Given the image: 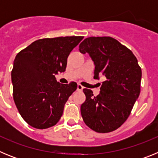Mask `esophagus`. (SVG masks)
I'll use <instances>...</instances> for the list:
<instances>
[{"label": "esophagus", "mask_w": 158, "mask_h": 158, "mask_svg": "<svg viewBox=\"0 0 158 158\" xmlns=\"http://www.w3.org/2000/svg\"><path fill=\"white\" fill-rule=\"evenodd\" d=\"M84 89L83 86L81 85H80V84H78L77 85V91H82Z\"/></svg>", "instance_id": "obj_1"}]
</instances>
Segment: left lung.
I'll return each mask as SVG.
<instances>
[{
    "mask_svg": "<svg viewBox=\"0 0 158 158\" xmlns=\"http://www.w3.org/2000/svg\"><path fill=\"white\" fill-rule=\"evenodd\" d=\"M94 62V78L104 81L94 96L84 89L85 101L81 106L85 123L98 133L118 129L127 119L140 94L142 69L132 51L111 37H89L79 45Z\"/></svg>",
    "mask_w": 158,
    "mask_h": 158,
    "instance_id": "1",
    "label": "left lung"
}]
</instances>
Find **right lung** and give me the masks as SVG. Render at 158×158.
<instances>
[{"mask_svg":"<svg viewBox=\"0 0 158 158\" xmlns=\"http://www.w3.org/2000/svg\"><path fill=\"white\" fill-rule=\"evenodd\" d=\"M82 39L65 36L36 40L15 58L12 70L14 102L30 126L47 129L59 121L77 85L60 84L55 75L65 72L67 58Z\"/></svg>","mask_w":158,"mask_h":158,"instance_id":"right-lung-1","label":"right lung"}]
</instances>
